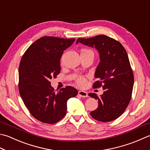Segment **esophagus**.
<instances>
[{"label":"esophagus","mask_w":150,"mask_h":150,"mask_svg":"<svg viewBox=\"0 0 150 150\" xmlns=\"http://www.w3.org/2000/svg\"><path fill=\"white\" fill-rule=\"evenodd\" d=\"M78 94L81 97H82V98H87V97L88 96V93L86 92H85V91H83V90L79 91Z\"/></svg>","instance_id":"obj_1"}]
</instances>
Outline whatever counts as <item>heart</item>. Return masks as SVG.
<instances>
[{
  "instance_id": "1",
  "label": "heart",
  "mask_w": 150,
  "mask_h": 150,
  "mask_svg": "<svg viewBox=\"0 0 150 150\" xmlns=\"http://www.w3.org/2000/svg\"><path fill=\"white\" fill-rule=\"evenodd\" d=\"M81 52H92L90 50L88 49H83L82 50ZM77 83L78 84L79 86H83L86 84V79H85L83 77H79L77 79Z\"/></svg>"
}]
</instances>
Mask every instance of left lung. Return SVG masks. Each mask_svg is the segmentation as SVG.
Segmentation results:
<instances>
[{"label": "left lung", "mask_w": 150, "mask_h": 150, "mask_svg": "<svg viewBox=\"0 0 150 150\" xmlns=\"http://www.w3.org/2000/svg\"><path fill=\"white\" fill-rule=\"evenodd\" d=\"M78 43L95 48L99 55V63L94 74L98 81L93 87L102 86L105 91L100 97L95 93L88 94L98 101V107L90 112L91 116L103 122L116 120L129 103L134 84L127 52L118 41L105 35L79 38L76 43Z\"/></svg>", "instance_id": "8db88e82"}]
</instances>
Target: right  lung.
Listing matches in <instances>:
<instances>
[{
  "label": "right lung",
  "instance_id": "right-lung-1",
  "mask_svg": "<svg viewBox=\"0 0 150 150\" xmlns=\"http://www.w3.org/2000/svg\"><path fill=\"white\" fill-rule=\"evenodd\" d=\"M75 39L45 36L34 42L26 50L19 67V90L26 107L39 121L54 124L66 114L67 101L78 91L66 86L55 92L50 80L60 72L64 51Z\"/></svg>",
  "mask_w": 150,
  "mask_h": 150
}]
</instances>
